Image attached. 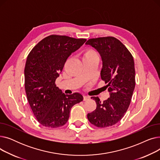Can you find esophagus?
I'll use <instances>...</instances> for the list:
<instances>
[{
	"label": "esophagus",
	"instance_id": "obj_1",
	"mask_svg": "<svg viewBox=\"0 0 160 160\" xmlns=\"http://www.w3.org/2000/svg\"><path fill=\"white\" fill-rule=\"evenodd\" d=\"M90 98V97L89 96H87V95H83V100H88Z\"/></svg>",
	"mask_w": 160,
	"mask_h": 160
}]
</instances>
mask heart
Instances as JSON below:
<instances>
[{
  "instance_id": "b5f03b06",
  "label": "heart",
  "mask_w": 160,
  "mask_h": 160,
  "mask_svg": "<svg viewBox=\"0 0 160 160\" xmlns=\"http://www.w3.org/2000/svg\"><path fill=\"white\" fill-rule=\"evenodd\" d=\"M98 58V54L95 50L93 49H88L83 54V58Z\"/></svg>"
}]
</instances>
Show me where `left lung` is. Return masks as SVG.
I'll list each match as a JSON object with an SVG mask.
<instances>
[{
    "label": "left lung",
    "mask_w": 160,
    "mask_h": 160,
    "mask_svg": "<svg viewBox=\"0 0 160 160\" xmlns=\"http://www.w3.org/2000/svg\"><path fill=\"white\" fill-rule=\"evenodd\" d=\"M86 45L95 48L101 56L100 77L110 93V97L102 102L98 97H91L97 108L88 114V119L95 127H111L121 120L131 102L136 83L133 58L127 48L113 37L90 39Z\"/></svg>",
    "instance_id": "1"
}]
</instances>
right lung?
<instances>
[{
	"label": "right lung",
	"mask_w": 160,
	"mask_h": 160,
	"mask_svg": "<svg viewBox=\"0 0 160 160\" xmlns=\"http://www.w3.org/2000/svg\"><path fill=\"white\" fill-rule=\"evenodd\" d=\"M86 41V39L51 35L39 41L27 57L25 91L33 114L44 127H62L69 119L71 108L83 100L79 93H63L55 81L67 59Z\"/></svg>",
	"instance_id": "1"
}]
</instances>
